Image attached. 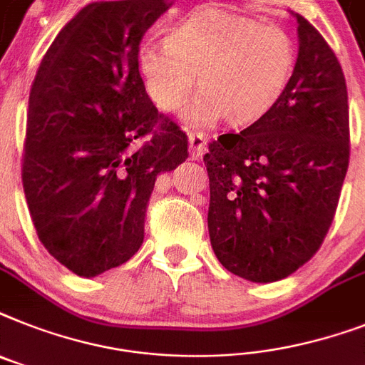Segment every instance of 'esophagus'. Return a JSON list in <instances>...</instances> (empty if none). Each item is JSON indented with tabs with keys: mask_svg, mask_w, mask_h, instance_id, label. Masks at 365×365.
Here are the masks:
<instances>
[{
	"mask_svg": "<svg viewBox=\"0 0 365 365\" xmlns=\"http://www.w3.org/2000/svg\"><path fill=\"white\" fill-rule=\"evenodd\" d=\"M206 152V136L202 133H191L189 135V155L191 159L198 161Z\"/></svg>",
	"mask_w": 365,
	"mask_h": 365,
	"instance_id": "obj_1",
	"label": "esophagus"
}]
</instances>
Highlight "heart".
<instances>
[{"label":"heart","mask_w":365,"mask_h":365,"mask_svg":"<svg viewBox=\"0 0 365 365\" xmlns=\"http://www.w3.org/2000/svg\"><path fill=\"white\" fill-rule=\"evenodd\" d=\"M296 65L294 41L274 24L223 9H198L174 26L165 44L144 43L136 54L148 96L163 110H178L200 88L185 121L191 127L250 125L285 93Z\"/></svg>","instance_id":"obj_1"}]
</instances>
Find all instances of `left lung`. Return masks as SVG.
<instances>
[{
	"mask_svg": "<svg viewBox=\"0 0 365 365\" xmlns=\"http://www.w3.org/2000/svg\"><path fill=\"white\" fill-rule=\"evenodd\" d=\"M292 13V11H290ZM298 59L274 108L210 144L208 230L225 268L274 283L321 247L349 168V97L341 65L302 14Z\"/></svg>",
	"mask_w": 365,
	"mask_h": 365,
	"instance_id": "1",
	"label": "left lung"
}]
</instances>
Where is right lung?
<instances>
[{
	"mask_svg": "<svg viewBox=\"0 0 365 365\" xmlns=\"http://www.w3.org/2000/svg\"><path fill=\"white\" fill-rule=\"evenodd\" d=\"M170 5H86L31 84L22 163L29 215L46 251L80 277L140 250L157 176L189 155L187 136L157 112L136 67L142 37Z\"/></svg>",
	"mask_w": 365,
	"mask_h": 365,
	"instance_id": "1",
	"label": "right lung"
}]
</instances>
